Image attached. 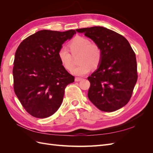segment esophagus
<instances>
[{
	"label": "esophagus",
	"mask_w": 153,
	"mask_h": 153,
	"mask_svg": "<svg viewBox=\"0 0 153 153\" xmlns=\"http://www.w3.org/2000/svg\"><path fill=\"white\" fill-rule=\"evenodd\" d=\"M82 80V78H79V77H76L75 79V82H80Z\"/></svg>",
	"instance_id": "obj_1"
}]
</instances>
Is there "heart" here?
Masks as SVG:
<instances>
[{
    "mask_svg": "<svg viewBox=\"0 0 153 153\" xmlns=\"http://www.w3.org/2000/svg\"><path fill=\"white\" fill-rule=\"evenodd\" d=\"M68 49L62 47L58 51V57L62 65L68 70H70L73 67V56H78L79 65L74 68L71 73L75 75L83 76L86 75L92 68L99 66L102 59V52L98 45L91 43V41L82 36H76L69 43Z\"/></svg>",
    "mask_w": 153,
    "mask_h": 153,
    "instance_id": "b5f03b06",
    "label": "heart"
}]
</instances>
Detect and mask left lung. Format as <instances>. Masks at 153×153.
<instances>
[{
    "label": "left lung",
    "mask_w": 153,
    "mask_h": 153,
    "mask_svg": "<svg viewBox=\"0 0 153 153\" xmlns=\"http://www.w3.org/2000/svg\"><path fill=\"white\" fill-rule=\"evenodd\" d=\"M91 39L102 52L97 69L87 78L91 84L88 98L103 112H114L130 100L137 81L135 53L122 35L103 27L76 30Z\"/></svg>",
    "instance_id": "8db88e82"
}]
</instances>
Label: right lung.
I'll list each match as a JSON object with an SVG mask.
<instances>
[{"instance_id":"1","label":"right lung","mask_w":153,"mask_h":153,"mask_svg":"<svg viewBox=\"0 0 153 153\" xmlns=\"http://www.w3.org/2000/svg\"><path fill=\"white\" fill-rule=\"evenodd\" d=\"M75 34V30H39L18 46L13 69L14 91L32 116L53 115L62 102L66 87L75 80L58 57L62 44Z\"/></svg>"}]
</instances>
